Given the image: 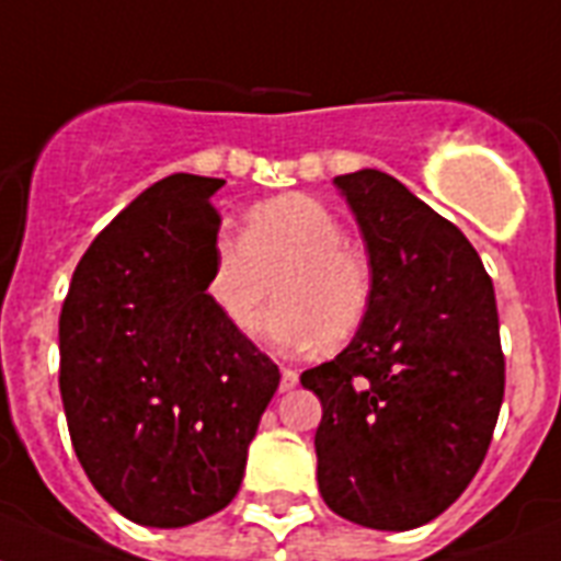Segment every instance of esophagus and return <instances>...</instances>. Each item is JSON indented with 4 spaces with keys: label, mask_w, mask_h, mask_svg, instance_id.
I'll use <instances>...</instances> for the list:
<instances>
[{
    "label": "esophagus",
    "mask_w": 561,
    "mask_h": 561,
    "mask_svg": "<svg viewBox=\"0 0 561 561\" xmlns=\"http://www.w3.org/2000/svg\"><path fill=\"white\" fill-rule=\"evenodd\" d=\"M299 385V374L290 368H282V382H279V390H290Z\"/></svg>",
    "instance_id": "1"
}]
</instances>
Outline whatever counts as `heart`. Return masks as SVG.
<instances>
[{"label":"heart","instance_id":"1","mask_svg":"<svg viewBox=\"0 0 561 561\" xmlns=\"http://www.w3.org/2000/svg\"><path fill=\"white\" fill-rule=\"evenodd\" d=\"M276 290L259 333L282 351L342 347L374 305V271L345 244V225L324 202L288 193L253 205L239 242L219 237L210 251L205 296L216 313L248 333Z\"/></svg>","mask_w":561,"mask_h":561}]
</instances>
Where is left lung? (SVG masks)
Listing matches in <instances>:
<instances>
[{
	"instance_id": "obj_1",
	"label": "left lung",
	"mask_w": 561,
	"mask_h": 561,
	"mask_svg": "<svg viewBox=\"0 0 561 561\" xmlns=\"http://www.w3.org/2000/svg\"><path fill=\"white\" fill-rule=\"evenodd\" d=\"M333 185L359 222L374 305L336 359L302 374L322 402L324 505L374 530L436 519L477 477L505 397L493 282L448 219L382 171Z\"/></svg>"
}]
</instances>
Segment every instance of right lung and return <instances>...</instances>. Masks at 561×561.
Segmentation results:
<instances>
[{
	"label": "right lung",
	"mask_w": 561,
	"mask_h": 561,
	"mask_svg": "<svg viewBox=\"0 0 561 561\" xmlns=\"http://www.w3.org/2000/svg\"><path fill=\"white\" fill-rule=\"evenodd\" d=\"M225 179L173 173L84 251L59 317V390L91 484L136 525L185 528L242 484L279 368L205 296Z\"/></svg>",
	"instance_id": "right-lung-1"
}]
</instances>
